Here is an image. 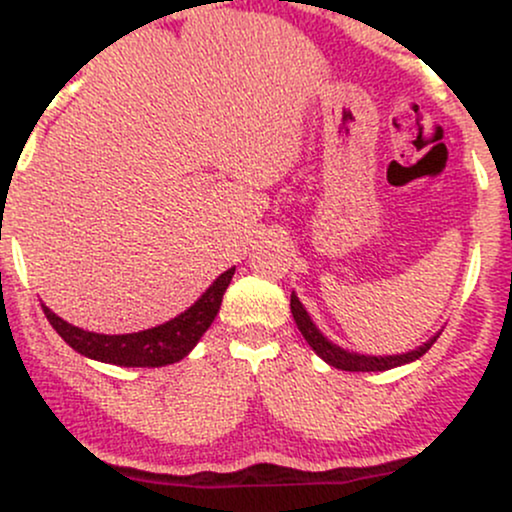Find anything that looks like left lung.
Returning a JSON list of instances; mask_svg holds the SVG:
<instances>
[{
	"instance_id": "1",
	"label": "left lung",
	"mask_w": 512,
	"mask_h": 512,
	"mask_svg": "<svg viewBox=\"0 0 512 512\" xmlns=\"http://www.w3.org/2000/svg\"><path fill=\"white\" fill-rule=\"evenodd\" d=\"M291 312H293L295 324H298L300 334H303L305 341L310 343V348L315 350V353L322 357L324 362H329V365L336 369H343V372H384V369L405 365V362H412V360H417V357H422L429 348L434 346L436 338H439V334H436L434 338H429L424 346H420L417 350H410V353H403V355H386V357L357 355V353H348V350L334 346L329 338H324L322 331L312 324L310 315H307L303 303H300L298 295L295 293L291 295Z\"/></svg>"
}]
</instances>
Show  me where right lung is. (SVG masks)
<instances>
[{"mask_svg": "<svg viewBox=\"0 0 512 512\" xmlns=\"http://www.w3.org/2000/svg\"><path fill=\"white\" fill-rule=\"evenodd\" d=\"M233 272H236V267L221 274L193 307H188L186 312H181L171 322L159 324L155 329L138 331V334H95V331L78 329V326L64 322L47 305H42V310H45V317L54 326V331L76 353L90 357V360L121 367H164L183 360L195 348V343L200 341V336L209 329V324L217 317L221 298L229 288Z\"/></svg>", "mask_w": 512, "mask_h": 512, "instance_id": "right-lung-1", "label": "right lung"}]
</instances>
